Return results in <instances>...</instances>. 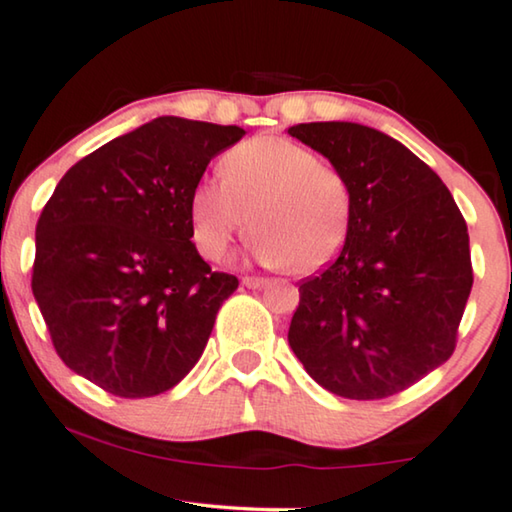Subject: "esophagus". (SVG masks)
I'll return each instance as SVG.
<instances>
[{"instance_id": "34e87169", "label": "esophagus", "mask_w": 512, "mask_h": 512, "mask_svg": "<svg viewBox=\"0 0 512 512\" xmlns=\"http://www.w3.org/2000/svg\"><path fill=\"white\" fill-rule=\"evenodd\" d=\"M243 285L250 287V290H257V287H262L266 283V278H259V276H246L241 280Z\"/></svg>"}]
</instances>
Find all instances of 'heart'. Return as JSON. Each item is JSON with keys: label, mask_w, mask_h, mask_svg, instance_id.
<instances>
[{"label": "heart", "mask_w": 512, "mask_h": 512, "mask_svg": "<svg viewBox=\"0 0 512 512\" xmlns=\"http://www.w3.org/2000/svg\"><path fill=\"white\" fill-rule=\"evenodd\" d=\"M220 178L199 181L187 204L192 241L208 262H222L250 222L253 255L264 264L315 273L341 255L355 194L315 150L285 136H253L222 155Z\"/></svg>", "instance_id": "b5f03b06"}]
</instances>
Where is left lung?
I'll return each mask as SVG.
<instances>
[{
  "mask_svg": "<svg viewBox=\"0 0 512 512\" xmlns=\"http://www.w3.org/2000/svg\"><path fill=\"white\" fill-rule=\"evenodd\" d=\"M348 176L350 236L301 280L287 341L315 383L343 399L399 394L448 362L473 285L469 229L436 171L378 129H287Z\"/></svg>",
  "mask_w": 512,
  "mask_h": 512,
  "instance_id": "1",
  "label": "left lung"
}]
</instances>
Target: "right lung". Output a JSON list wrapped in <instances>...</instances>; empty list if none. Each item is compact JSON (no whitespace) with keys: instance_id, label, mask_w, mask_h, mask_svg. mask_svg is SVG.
<instances>
[{"instance_id":"obj_1","label":"right lung","mask_w":512,"mask_h":512,"mask_svg":"<svg viewBox=\"0 0 512 512\" xmlns=\"http://www.w3.org/2000/svg\"><path fill=\"white\" fill-rule=\"evenodd\" d=\"M236 125L162 115L76 162L37 222L32 292L78 376L125 399L190 373L239 287L194 248L190 192Z\"/></svg>"}]
</instances>
